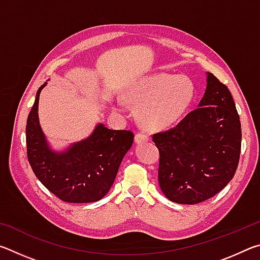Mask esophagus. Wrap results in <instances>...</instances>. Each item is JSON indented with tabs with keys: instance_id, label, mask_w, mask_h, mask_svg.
<instances>
[{
	"instance_id": "1",
	"label": "esophagus",
	"mask_w": 260,
	"mask_h": 260,
	"mask_svg": "<svg viewBox=\"0 0 260 260\" xmlns=\"http://www.w3.org/2000/svg\"><path fill=\"white\" fill-rule=\"evenodd\" d=\"M134 140H135L136 144H141V143L147 142V141H149V136L146 135V134H143V133H138L135 135Z\"/></svg>"
}]
</instances>
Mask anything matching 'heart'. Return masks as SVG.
Wrapping results in <instances>:
<instances>
[{
	"mask_svg": "<svg viewBox=\"0 0 260 260\" xmlns=\"http://www.w3.org/2000/svg\"><path fill=\"white\" fill-rule=\"evenodd\" d=\"M195 96V86L186 76L157 73L140 79L126 98L139 107V118L151 129H162L181 118ZM121 110L119 104L116 105Z\"/></svg>",
	"mask_w": 260,
	"mask_h": 260,
	"instance_id": "b5f03b06",
	"label": "heart"
}]
</instances>
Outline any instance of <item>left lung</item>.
I'll use <instances>...</instances> for the list:
<instances>
[{"label":"left lung","instance_id":"1","mask_svg":"<svg viewBox=\"0 0 260 260\" xmlns=\"http://www.w3.org/2000/svg\"><path fill=\"white\" fill-rule=\"evenodd\" d=\"M241 122L228 88L206 73L199 108L179 124L153 134L159 150L158 181L164 195L178 204H197L227 186L241 153Z\"/></svg>","mask_w":260,"mask_h":260}]
</instances>
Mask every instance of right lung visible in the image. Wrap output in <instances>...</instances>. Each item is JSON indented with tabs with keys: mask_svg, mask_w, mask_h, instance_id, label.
Masks as SVG:
<instances>
[{
	"mask_svg": "<svg viewBox=\"0 0 260 260\" xmlns=\"http://www.w3.org/2000/svg\"><path fill=\"white\" fill-rule=\"evenodd\" d=\"M39 88L26 124L27 157L34 174L48 190L68 203L102 200L114 182L122 158L133 144L131 131L110 129L102 122L88 138L57 151L39 121Z\"/></svg>",
	"mask_w": 260,
	"mask_h": 260,
	"instance_id": "right-lung-1",
	"label": "right lung"
}]
</instances>
